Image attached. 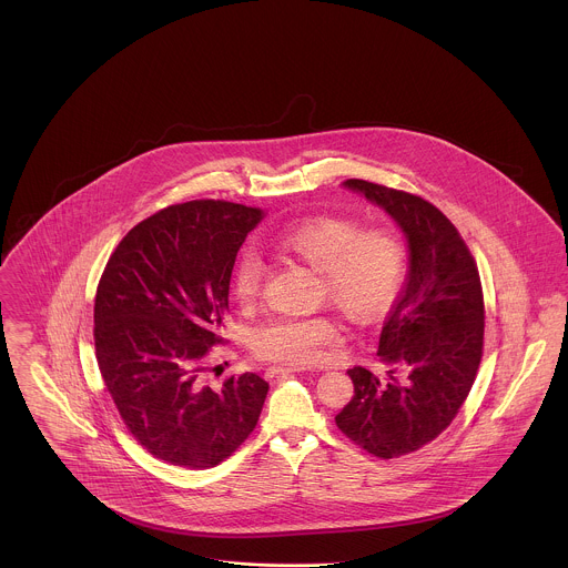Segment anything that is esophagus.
I'll return each instance as SVG.
<instances>
[{"label": "esophagus", "mask_w": 568, "mask_h": 568, "mask_svg": "<svg viewBox=\"0 0 568 568\" xmlns=\"http://www.w3.org/2000/svg\"><path fill=\"white\" fill-rule=\"evenodd\" d=\"M295 372H300V367H295V365H274V367H268L266 376H268V378H274V376H285V374H295Z\"/></svg>", "instance_id": "34e87169"}]
</instances>
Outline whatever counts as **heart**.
Masks as SVG:
<instances>
[{
  "label": "heart",
  "mask_w": 568,
  "mask_h": 568,
  "mask_svg": "<svg viewBox=\"0 0 568 568\" xmlns=\"http://www.w3.org/2000/svg\"><path fill=\"white\" fill-rule=\"evenodd\" d=\"M276 247L321 274L318 295L355 323L386 315L404 285L406 245L395 230L369 227L336 215H313L283 227ZM264 262L257 251L241 253L234 266V292L251 304L262 287ZM332 315L278 317L255 332V351L273 362L311 365L321 348L338 341Z\"/></svg>",
  "instance_id": "b5f03b06"
}]
</instances>
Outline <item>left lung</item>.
Returning <instances> with one entry per match:
<instances>
[{"instance_id":"1","label":"left lung","mask_w":568,"mask_h":568,"mask_svg":"<svg viewBox=\"0 0 568 568\" xmlns=\"http://www.w3.org/2000/svg\"><path fill=\"white\" fill-rule=\"evenodd\" d=\"M344 187L378 204L408 241L406 287L383 325L378 378L348 369L353 399L336 425L378 458L414 453L444 432L467 399L484 348V295L476 260L453 222L432 203L364 180Z\"/></svg>"}]
</instances>
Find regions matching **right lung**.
Returning <instances> with one entry per match:
<instances>
[{"label": "right lung", "mask_w": 568, "mask_h": 568, "mask_svg": "<svg viewBox=\"0 0 568 568\" xmlns=\"http://www.w3.org/2000/svg\"><path fill=\"white\" fill-rule=\"evenodd\" d=\"M260 209L171 204L120 241L94 297V353L126 429L160 460L209 469L257 425L268 383L245 372L204 385L236 253Z\"/></svg>", "instance_id": "add662e5"}]
</instances>
